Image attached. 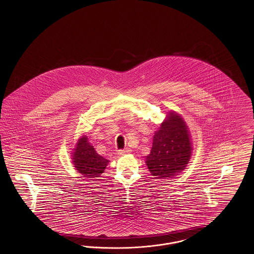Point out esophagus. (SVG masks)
I'll return each instance as SVG.
<instances>
[{"mask_svg":"<svg viewBox=\"0 0 254 254\" xmlns=\"http://www.w3.org/2000/svg\"><path fill=\"white\" fill-rule=\"evenodd\" d=\"M130 149L129 148H124V149H120V150H118V154L120 155V156H123V155H126V154H128V153H130Z\"/></svg>","mask_w":254,"mask_h":254,"instance_id":"34e87169","label":"esophagus"}]
</instances>
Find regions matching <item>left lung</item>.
I'll list each match as a JSON object with an SVG mask.
<instances>
[{"label": "left lung", "instance_id": "obj_1", "mask_svg": "<svg viewBox=\"0 0 254 254\" xmlns=\"http://www.w3.org/2000/svg\"><path fill=\"white\" fill-rule=\"evenodd\" d=\"M191 144L188 127L181 117L169 112L153 137L146 166L156 179L172 177L185 169L191 155Z\"/></svg>", "mask_w": 254, "mask_h": 254}]
</instances>
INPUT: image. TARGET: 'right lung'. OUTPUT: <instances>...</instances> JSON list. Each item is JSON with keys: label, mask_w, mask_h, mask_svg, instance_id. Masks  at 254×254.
I'll use <instances>...</instances> for the list:
<instances>
[{"label": "right lung", "mask_w": 254, "mask_h": 254, "mask_svg": "<svg viewBox=\"0 0 254 254\" xmlns=\"http://www.w3.org/2000/svg\"><path fill=\"white\" fill-rule=\"evenodd\" d=\"M74 150L73 164L75 169L83 175V177H100L109 164L107 159L99 155L94 147L88 144L85 136L78 141L77 146Z\"/></svg>", "instance_id": "1"}]
</instances>
